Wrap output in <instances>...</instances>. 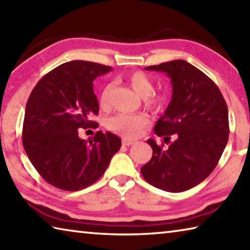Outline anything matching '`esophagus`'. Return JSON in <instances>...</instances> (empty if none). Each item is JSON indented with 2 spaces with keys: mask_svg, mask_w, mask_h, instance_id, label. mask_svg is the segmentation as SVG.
<instances>
[{
  "mask_svg": "<svg viewBox=\"0 0 250 250\" xmlns=\"http://www.w3.org/2000/svg\"><path fill=\"white\" fill-rule=\"evenodd\" d=\"M135 141L134 140H130V139H122V145L126 146H130L134 145Z\"/></svg>",
  "mask_w": 250,
  "mask_h": 250,
  "instance_id": "34e87169",
  "label": "esophagus"
}]
</instances>
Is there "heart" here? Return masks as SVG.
<instances>
[{"instance_id":"b5f03b06","label":"heart","mask_w":250,"mask_h":250,"mask_svg":"<svg viewBox=\"0 0 250 250\" xmlns=\"http://www.w3.org/2000/svg\"><path fill=\"white\" fill-rule=\"evenodd\" d=\"M126 83L135 94L142 97L149 108H159L164 104L166 97L163 94H155L154 83L146 74L142 71H133L126 76ZM111 84H105L101 90L99 103L103 108H108L111 95ZM150 119L143 113H117L107 120V128L112 132L125 138H137L141 134Z\"/></svg>"}]
</instances>
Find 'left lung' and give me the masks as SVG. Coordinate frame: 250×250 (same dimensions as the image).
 <instances>
[{"mask_svg":"<svg viewBox=\"0 0 250 250\" xmlns=\"http://www.w3.org/2000/svg\"><path fill=\"white\" fill-rule=\"evenodd\" d=\"M146 69L166 73L173 94L154 125L155 134L170 145L164 149L153 139L146 141L153 154L142 176L163 191L183 192L204 181L221 159L229 134L226 101L213 80L182 59Z\"/></svg>","mask_w":250,"mask_h":250,"instance_id":"left-lung-1","label":"left lung"}]
</instances>
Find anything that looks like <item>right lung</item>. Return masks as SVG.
<instances>
[{
    "label": "right lung",
    "instance_id": "1",
    "mask_svg": "<svg viewBox=\"0 0 250 250\" xmlns=\"http://www.w3.org/2000/svg\"><path fill=\"white\" fill-rule=\"evenodd\" d=\"M111 70L92 62L71 61L50 70L32 90L25 108L23 146L41 176L55 188L79 191L100 179L121 140L98 131L92 140L79 129L97 128L89 120L99 104L92 82Z\"/></svg>",
    "mask_w": 250,
    "mask_h": 250
}]
</instances>
